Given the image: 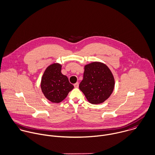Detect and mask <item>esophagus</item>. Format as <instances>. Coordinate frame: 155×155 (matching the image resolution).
Instances as JSON below:
<instances>
[{"mask_svg": "<svg viewBox=\"0 0 155 155\" xmlns=\"http://www.w3.org/2000/svg\"><path fill=\"white\" fill-rule=\"evenodd\" d=\"M74 88H78L79 87V83L76 82V84H74Z\"/></svg>", "mask_w": 155, "mask_h": 155, "instance_id": "esophagus-1", "label": "esophagus"}]
</instances>
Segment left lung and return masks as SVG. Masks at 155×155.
Here are the masks:
<instances>
[{
    "label": "left lung",
    "instance_id": "1",
    "mask_svg": "<svg viewBox=\"0 0 155 155\" xmlns=\"http://www.w3.org/2000/svg\"><path fill=\"white\" fill-rule=\"evenodd\" d=\"M114 78L109 68L103 63L94 62L85 66L79 89L92 104L104 102L114 88Z\"/></svg>",
    "mask_w": 155,
    "mask_h": 155
}]
</instances>
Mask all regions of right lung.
I'll return each mask as SVG.
<instances>
[{
  "instance_id": "add662e5",
  "label": "right lung",
  "mask_w": 155,
  "mask_h": 155,
  "mask_svg": "<svg viewBox=\"0 0 155 155\" xmlns=\"http://www.w3.org/2000/svg\"><path fill=\"white\" fill-rule=\"evenodd\" d=\"M42 92L53 103L62 102L71 91L74 86L68 78L61 73V65L53 64L45 70L41 82Z\"/></svg>"
}]
</instances>
